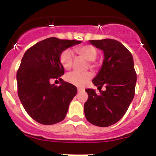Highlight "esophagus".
I'll list each match as a JSON object with an SVG mask.
<instances>
[{
    "instance_id": "34e87169",
    "label": "esophagus",
    "mask_w": 156,
    "mask_h": 156,
    "mask_svg": "<svg viewBox=\"0 0 156 156\" xmlns=\"http://www.w3.org/2000/svg\"><path fill=\"white\" fill-rule=\"evenodd\" d=\"M83 91H84V88H81V87H78V93L83 92Z\"/></svg>"
}]
</instances>
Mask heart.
<instances>
[{
  "label": "heart",
  "instance_id": "1",
  "mask_svg": "<svg viewBox=\"0 0 156 156\" xmlns=\"http://www.w3.org/2000/svg\"><path fill=\"white\" fill-rule=\"evenodd\" d=\"M75 51L80 56L88 61H90V66H93V62L97 56V50L94 46L88 44L78 47L75 49ZM59 61L64 69L69 70L72 67L74 62V57L72 51L69 50L62 51L59 56ZM92 72L89 71L84 72H72L66 75V80L73 85L77 86V87H83L87 84V81L92 78Z\"/></svg>",
  "mask_w": 156,
  "mask_h": 156
}]
</instances>
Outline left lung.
<instances>
[{"instance_id":"1","label":"left lung","mask_w":156,"mask_h":156,"mask_svg":"<svg viewBox=\"0 0 156 156\" xmlns=\"http://www.w3.org/2000/svg\"><path fill=\"white\" fill-rule=\"evenodd\" d=\"M90 43L103 50L104 59L93 79L100 94L94 89L85 90L88 99L84 103V115L90 123L108 127L123 117L134 97L136 74L133 56L116 40H90ZM103 85L106 87L105 91L101 90Z\"/></svg>"}]
</instances>
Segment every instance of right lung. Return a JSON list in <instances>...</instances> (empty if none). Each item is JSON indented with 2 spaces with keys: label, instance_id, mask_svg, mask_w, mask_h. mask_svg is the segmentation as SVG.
I'll return each instance as SVG.
<instances>
[{
  "label": "right lung",
  "instance_id": "right-lung-1",
  "mask_svg": "<svg viewBox=\"0 0 156 156\" xmlns=\"http://www.w3.org/2000/svg\"><path fill=\"white\" fill-rule=\"evenodd\" d=\"M81 43L52 37L37 42L24 53L16 74L19 98L28 114L38 123L54 125L65 119L78 90L60 78L64 68L59 56L67 48ZM53 79H59L61 85H52Z\"/></svg>",
  "mask_w": 156,
  "mask_h": 156
}]
</instances>
